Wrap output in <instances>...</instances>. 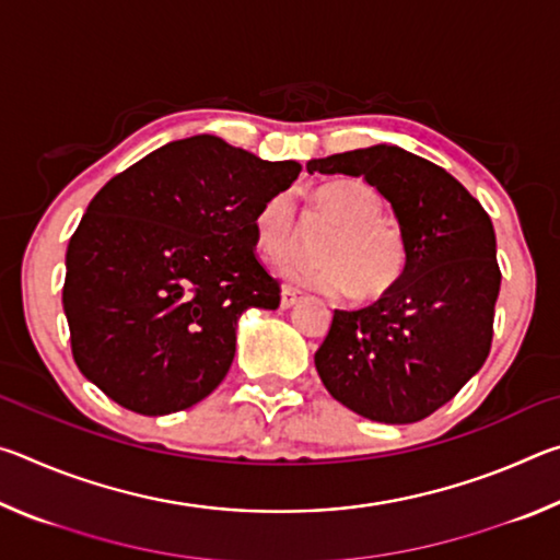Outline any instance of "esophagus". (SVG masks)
<instances>
[{
    "instance_id": "obj_1",
    "label": "esophagus",
    "mask_w": 560,
    "mask_h": 560,
    "mask_svg": "<svg viewBox=\"0 0 560 560\" xmlns=\"http://www.w3.org/2000/svg\"><path fill=\"white\" fill-rule=\"evenodd\" d=\"M296 301H299V291L296 289H291V287H283L281 289V308H291Z\"/></svg>"
}]
</instances>
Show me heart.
Here are the masks:
<instances>
[{"label":"heart","mask_w":560,"mask_h":560,"mask_svg":"<svg viewBox=\"0 0 560 560\" xmlns=\"http://www.w3.org/2000/svg\"><path fill=\"white\" fill-rule=\"evenodd\" d=\"M314 210L336 224L324 244L326 261L293 264L289 277L303 287L360 299L387 296L407 267L400 224L385 220L383 197L358 177H336L311 189ZM254 242L269 264H287L299 252L296 207L289 192L271 195L254 217Z\"/></svg>","instance_id":"1"}]
</instances>
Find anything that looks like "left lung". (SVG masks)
Instances as JSON below:
<instances>
[{"mask_svg":"<svg viewBox=\"0 0 560 560\" xmlns=\"http://www.w3.org/2000/svg\"><path fill=\"white\" fill-rule=\"evenodd\" d=\"M308 173L363 177L393 205L407 240L397 287L336 311L316 371L348 410L387 424L430 417L485 365L501 271L489 214L447 170L395 145L308 160Z\"/></svg>","mask_w":560,"mask_h":560,"instance_id":"1","label":"left lung"}]
</instances>
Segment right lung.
I'll return each instance as SVG.
<instances>
[{"label": "right lung", "mask_w": 560, "mask_h": 560, "mask_svg": "<svg viewBox=\"0 0 560 560\" xmlns=\"http://www.w3.org/2000/svg\"><path fill=\"white\" fill-rule=\"evenodd\" d=\"M301 165L217 136L175 140L108 179L66 249L63 314L79 371L138 415H170L224 381L246 308H279L254 217Z\"/></svg>", "instance_id": "obj_1"}]
</instances>
